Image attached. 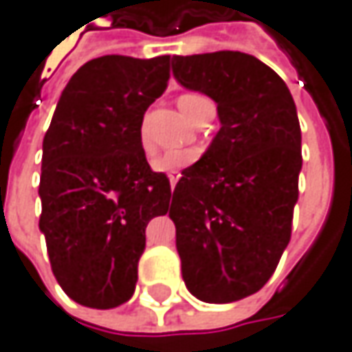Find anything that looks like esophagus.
<instances>
[{"label": "esophagus", "instance_id": "esophagus-1", "mask_svg": "<svg viewBox=\"0 0 352 352\" xmlns=\"http://www.w3.org/2000/svg\"><path fill=\"white\" fill-rule=\"evenodd\" d=\"M178 178H180V174H178V172H174V174H168V180H170V188H174V186H176Z\"/></svg>", "mask_w": 352, "mask_h": 352}]
</instances>
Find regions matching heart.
<instances>
[{"mask_svg": "<svg viewBox=\"0 0 352 352\" xmlns=\"http://www.w3.org/2000/svg\"><path fill=\"white\" fill-rule=\"evenodd\" d=\"M204 102H210V100L206 97H202V95H182V97L178 98L180 111H182L186 115V118H190V120L194 118L196 111L202 107ZM140 142H142L144 152H150L148 142H146L144 136H140ZM196 160H198V152H196V150H170L166 154L154 158V160H152V168H154L156 172H168V174L178 172V174H180V170H184V168H188L190 164H194Z\"/></svg>", "mask_w": 352, "mask_h": 352, "instance_id": "1", "label": "heart"}]
</instances>
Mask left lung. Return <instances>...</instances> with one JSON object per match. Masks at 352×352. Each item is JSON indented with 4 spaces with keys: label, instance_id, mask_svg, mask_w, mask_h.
<instances>
[{
    "label": "left lung",
    "instance_id": "1",
    "mask_svg": "<svg viewBox=\"0 0 352 352\" xmlns=\"http://www.w3.org/2000/svg\"><path fill=\"white\" fill-rule=\"evenodd\" d=\"M172 75L212 98L221 124L172 194L182 277L196 299L232 303L270 281L289 243L303 166L297 109L283 79L248 53L176 55Z\"/></svg>",
    "mask_w": 352,
    "mask_h": 352
}]
</instances>
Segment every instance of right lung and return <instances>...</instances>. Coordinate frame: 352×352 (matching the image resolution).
<instances>
[{"mask_svg": "<svg viewBox=\"0 0 352 352\" xmlns=\"http://www.w3.org/2000/svg\"><path fill=\"white\" fill-rule=\"evenodd\" d=\"M170 79V55H104L63 89L43 138L41 218L51 270L79 305L129 301L144 230L170 206V180L152 172L140 142L142 116Z\"/></svg>", "mask_w": 352, "mask_h": 352, "instance_id": "right-lung-1", "label": "right lung"}]
</instances>
